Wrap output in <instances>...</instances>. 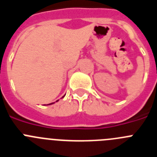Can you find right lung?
Segmentation results:
<instances>
[{
	"label": "right lung",
	"mask_w": 157,
	"mask_h": 157,
	"mask_svg": "<svg viewBox=\"0 0 157 157\" xmlns=\"http://www.w3.org/2000/svg\"><path fill=\"white\" fill-rule=\"evenodd\" d=\"M49 105H51V104H49Z\"/></svg>",
	"instance_id": "obj_1"
}]
</instances>
